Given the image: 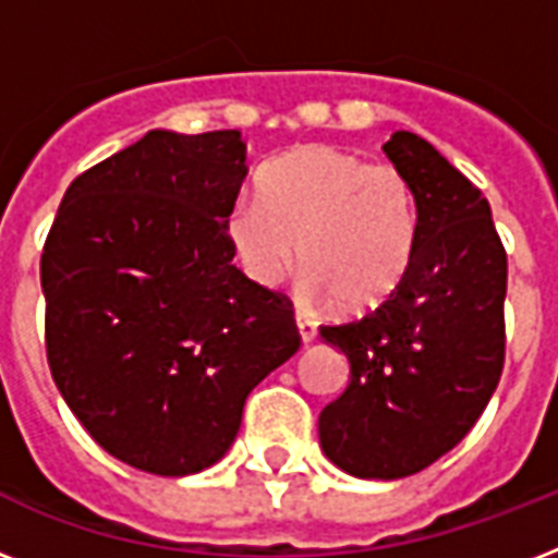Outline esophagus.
I'll use <instances>...</instances> for the list:
<instances>
[{"label": "esophagus", "mask_w": 558, "mask_h": 558, "mask_svg": "<svg viewBox=\"0 0 558 558\" xmlns=\"http://www.w3.org/2000/svg\"><path fill=\"white\" fill-rule=\"evenodd\" d=\"M298 332H301V341H304V344H313L315 336H318V327H315V322H310L306 315H298Z\"/></svg>", "instance_id": "esophagus-1"}]
</instances>
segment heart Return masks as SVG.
Listing matches in <instances>:
<instances>
[{
	"label": "heart",
	"instance_id": "heart-1",
	"mask_svg": "<svg viewBox=\"0 0 558 558\" xmlns=\"http://www.w3.org/2000/svg\"><path fill=\"white\" fill-rule=\"evenodd\" d=\"M228 243L254 283L278 287L298 263L304 292L362 315L388 304L416 260L423 210L405 170L332 144H304L257 173V199L226 214Z\"/></svg>",
	"mask_w": 558,
	"mask_h": 558
}]
</instances>
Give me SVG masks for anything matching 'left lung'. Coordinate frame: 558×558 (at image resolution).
I'll list each match as a JSON object with an SVG mask.
<instances>
[{"label": "left lung", "mask_w": 558, "mask_h": 558, "mask_svg": "<svg viewBox=\"0 0 558 558\" xmlns=\"http://www.w3.org/2000/svg\"><path fill=\"white\" fill-rule=\"evenodd\" d=\"M420 196L416 260L388 304L322 324L350 385L318 416L324 454L356 477L414 475L484 414L504 371L507 252L489 202L414 133L381 147Z\"/></svg>", "instance_id": "obj_1"}]
</instances>
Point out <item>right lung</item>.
I'll use <instances>...</instances> for the list:
<instances>
[{
	"mask_svg": "<svg viewBox=\"0 0 558 558\" xmlns=\"http://www.w3.org/2000/svg\"><path fill=\"white\" fill-rule=\"evenodd\" d=\"M236 130H150L65 191L39 257L65 405L126 466L182 477L234 442L245 397L301 348L283 292L236 269Z\"/></svg>",
	"mask_w": 558,
	"mask_h": 558,
	"instance_id": "obj_1",
	"label": "right lung"
}]
</instances>
